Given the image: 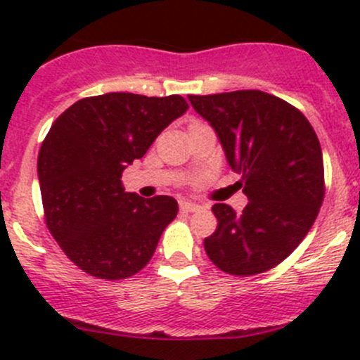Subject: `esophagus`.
Returning <instances> with one entry per match:
<instances>
[{
	"mask_svg": "<svg viewBox=\"0 0 360 360\" xmlns=\"http://www.w3.org/2000/svg\"><path fill=\"white\" fill-rule=\"evenodd\" d=\"M179 207H181V210H186V212H197V210L200 209V205H198V203L186 202V200L181 202V203H179Z\"/></svg>",
	"mask_w": 360,
	"mask_h": 360,
	"instance_id": "obj_1",
	"label": "esophagus"
}]
</instances>
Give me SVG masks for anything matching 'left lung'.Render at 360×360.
I'll list each match as a JSON object with an SVG mask.
<instances>
[{"label": "left lung", "mask_w": 360, "mask_h": 360, "mask_svg": "<svg viewBox=\"0 0 360 360\" xmlns=\"http://www.w3.org/2000/svg\"><path fill=\"white\" fill-rule=\"evenodd\" d=\"M188 99L216 130L249 198L238 214L214 203L217 228L203 240L207 256L238 277L271 270L307 237L324 200L317 134L300 110L261 90Z\"/></svg>", "instance_id": "8db88e82"}]
</instances>
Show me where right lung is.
I'll list each match as a JSON object with an SVG mask.
<instances>
[{
	"label": "right lung",
	"instance_id": "1",
	"mask_svg": "<svg viewBox=\"0 0 360 360\" xmlns=\"http://www.w3.org/2000/svg\"><path fill=\"white\" fill-rule=\"evenodd\" d=\"M186 110L181 96L111 92L79 99L50 127L38 155L46 226L92 277L120 281L143 270L177 216L172 197L127 193L122 172Z\"/></svg>",
	"mask_w": 360,
	"mask_h": 360
}]
</instances>
